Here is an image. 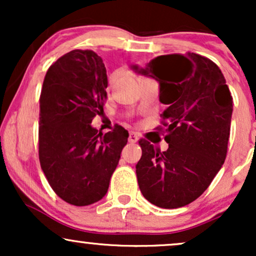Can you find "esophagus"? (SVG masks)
I'll list each match as a JSON object with an SVG mask.
<instances>
[{
	"label": "esophagus",
	"mask_w": 256,
	"mask_h": 256,
	"mask_svg": "<svg viewBox=\"0 0 256 256\" xmlns=\"http://www.w3.org/2000/svg\"><path fill=\"white\" fill-rule=\"evenodd\" d=\"M137 140H138L137 134H134V132H130V134H128V142H130V143H136Z\"/></svg>",
	"instance_id": "34e87169"
}]
</instances>
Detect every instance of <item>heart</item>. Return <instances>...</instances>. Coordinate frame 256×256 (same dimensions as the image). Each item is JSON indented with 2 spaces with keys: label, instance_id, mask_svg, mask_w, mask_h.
Segmentation results:
<instances>
[{
  "label": "heart",
  "instance_id": "obj_1",
  "mask_svg": "<svg viewBox=\"0 0 256 256\" xmlns=\"http://www.w3.org/2000/svg\"><path fill=\"white\" fill-rule=\"evenodd\" d=\"M113 79H116V76H113Z\"/></svg>",
  "mask_w": 256,
  "mask_h": 256
}]
</instances>
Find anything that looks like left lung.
<instances>
[{
	"label": "left lung",
	"mask_w": 256,
	"mask_h": 256,
	"mask_svg": "<svg viewBox=\"0 0 256 256\" xmlns=\"http://www.w3.org/2000/svg\"><path fill=\"white\" fill-rule=\"evenodd\" d=\"M132 70L158 82V100L167 104L161 116L168 122L164 124L168 125L167 150L140 140L142 158L136 173L140 192L160 208L183 207L204 192L224 164L231 92L219 67L195 52L160 55Z\"/></svg>",
	"instance_id": "left-lung-1"
}]
</instances>
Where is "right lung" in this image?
I'll return each instance as SVG.
<instances>
[{
  "label": "right lung",
  "instance_id": "right-lung-1",
  "mask_svg": "<svg viewBox=\"0 0 256 256\" xmlns=\"http://www.w3.org/2000/svg\"><path fill=\"white\" fill-rule=\"evenodd\" d=\"M107 73L92 50L76 49L49 67L40 98V162L58 198L89 206L107 194L128 143L122 126L102 134L91 126L104 114Z\"/></svg>",
  "mask_w": 256,
  "mask_h": 256
}]
</instances>
